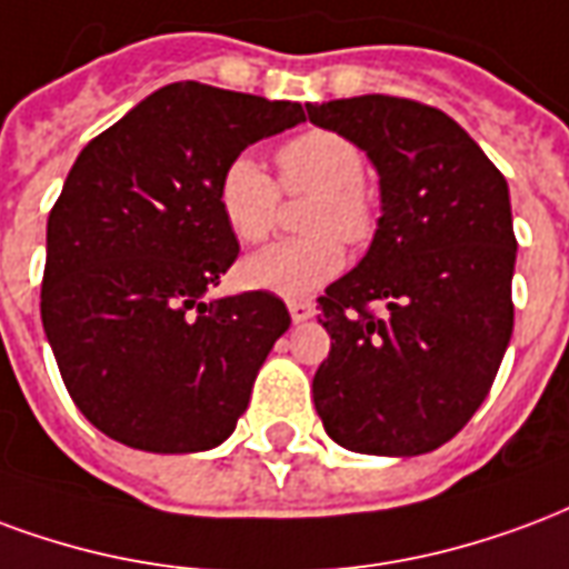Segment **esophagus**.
<instances>
[{
  "instance_id": "1",
  "label": "esophagus",
  "mask_w": 569,
  "mask_h": 569,
  "mask_svg": "<svg viewBox=\"0 0 569 569\" xmlns=\"http://www.w3.org/2000/svg\"><path fill=\"white\" fill-rule=\"evenodd\" d=\"M288 309H290V318L300 325V321H309L315 315V302L312 300H288Z\"/></svg>"
}]
</instances>
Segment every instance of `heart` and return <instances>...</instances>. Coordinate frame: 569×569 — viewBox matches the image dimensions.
Listing matches in <instances>:
<instances>
[{"instance_id":"heart-1","label":"heart","mask_w":569,"mask_h":569,"mask_svg":"<svg viewBox=\"0 0 569 569\" xmlns=\"http://www.w3.org/2000/svg\"><path fill=\"white\" fill-rule=\"evenodd\" d=\"M279 184L288 193H312L302 227L312 236L284 239L257 251L239 267L242 284L279 297H306L346 267L348 244H367L376 233V202L363 184L367 157L348 136L306 130L279 144ZM279 184L248 153L223 166L214 202L227 230L242 244L263 242L279 218Z\"/></svg>"}]
</instances>
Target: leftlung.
Returning a JSON list of instances; mask_svg holds the SVG:
<instances>
[{"label":"left lung","instance_id":"obj_1","mask_svg":"<svg viewBox=\"0 0 569 569\" xmlns=\"http://www.w3.org/2000/svg\"><path fill=\"white\" fill-rule=\"evenodd\" d=\"M306 109L367 151L381 188L370 251L318 297L330 355L315 372V409L342 449L425 455L482 406L512 336L506 178L460 123L416 99Z\"/></svg>","mask_w":569,"mask_h":569}]
</instances>
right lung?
Here are the masks:
<instances>
[{
    "label": "right lung",
    "instance_id": "1",
    "mask_svg": "<svg viewBox=\"0 0 569 569\" xmlns=\"http://www.w3.org/2000/svg\"><path fill=\"white\" fill-rule=\"evenodd\" d=\"M302 120L300 102L178 81L78 153L48 218L41 325L106 437L188 455L236 430L290 315L269 290L202 302L239 257L214 184L236 153Z\"/></svg>",
    "mask_w": 569,
    "mask_h": 569
}]
</instances>
